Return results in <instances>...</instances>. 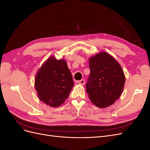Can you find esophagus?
Returning a JSON list of instances; mask_svg holds the SVG:
<instances>
[{
    "label": "esophagus",
    "instance_id": "34e87169",
    "mask_svg": "<svg viewBox=\"0 0 150 150\" xmlns=\"http://www.w3.org/2000/svg\"><path fill=\"white\" fill-rule=\"evenodd\" d=\"M78 82H79V83L80 84H81V85H84V84H85V80H84V79H81L80 81H79Z\"/></svg>",
    "mask_w": 150,
    "mask_h": 150
}]
</instances>
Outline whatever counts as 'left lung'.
Listing matches in <instances>:
<instances>
[{"label":"left lung","mask_w":150,"mask_h":150,"mask_svg":"<svg viewBox=\"0 0 150 150\" xmlns=\"http://www.w3.org/2000/svg\"><path fill=\"white\" fill-rule=\"evenodd\" d=\"M89 66L90 74L86 89L90 100L101 108L112 105L123 91L125 77L121 67L104 52L91 57Z\"/></svg>","instance_id":"left-lung-1"}]
</instances>
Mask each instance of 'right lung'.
Segmentation results:
<instances>
[{
  "label": "right lung",
  "instance_id": "right-lung-1",
  "mask_svg": "<svg viewBox=\"0 0 150 150\" xmlns=\"http://www.w3.org/2000/svg\"><path fill=\"white\" fill-rule=\"evenodd\" d=\"M74 82L64 59L49 57L35 77V88L40 101L51 107H58L69 96Z\"/></svg>",
  "mask_w": 150,
  "mask_h": 150
}]
</instances>
